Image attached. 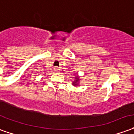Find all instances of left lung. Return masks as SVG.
Returning <instances> with one entry per match:
<instances>
[{"label": "left lung", "mask_w": 134, "mask_h": 134, "mask_svg": "<svg viewBox=\"0 0 134 134\" xmlns=\"http://www.w3.org/2000/svg\"><path fill=\"white\" fill-rule=\"evenodd\" d=\"M79 78L78 76H76V78H75V81H74V82H73V85L74 86H78L79 85Z\"/></svg>", "instance_id": "obj_1"}]
</instances>
